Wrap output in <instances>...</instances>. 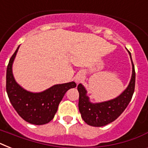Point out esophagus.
<instances>
[{"label": "esophagus", "mask_w": 148, "mask_h": 148, "mask_svg": "<svg viewBox=\"0 0 148 148\" xmlns=\"http://www.w3.org/2000/svg\"><path fill=\"white\" fill-rule=\"evenodd\" d=\"M84 80V76L83 75H81V74H78L77 76H76L75 77V81H76L77 83H79V82H81Z\"/></svg>", "instance_id": "34e87169"}]
</instances>
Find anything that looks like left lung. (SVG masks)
<instances>
[{
    "label": "left lung",
    "mask_w": 148,
    "mask_h": 148,
    "mask_svg": "<svg viewBox=\"0 0 148 148\" xmlns=\"http://www.w3.org/2000/svg\"><path fill=\"white\" fill-rule=\"evenodd\" d=\"M129 52V51H128ZM132 61V58H131ZM135 88V70L132 61V76L127 89L116 98L102 103H92L89 101L87 91L82 84L77 85L79 92L78 108L85 123L93 127H102L117 119L130 103Z\"/></svg>",
    "instance_id": "left-lung-1"
}]
</instances>
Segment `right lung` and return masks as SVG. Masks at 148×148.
<instances>
[{
    "mask_svg": "<svg viewBox=\"0 0 148 148\" xmlns=\"http://www.w3.org/2000/svg\"><path fill=\"white\" fill-rule=\"evenodd\" d=\"M10 58L6 74V90L10 103L21 117L30 124L42 125L50 122L55 115L65 93L77 84L73 82L56 84L40 93L27 91L17 84L12 74V64L18 51Z\"/></svg>",
    "mask_w": 148,
    "mask_h": 148,
    "instance_id": "right-lung-1",
    "label": "right lung"
}]
</instances>
